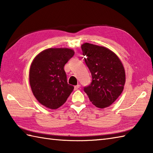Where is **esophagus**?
<instances>
[{"mask_svg":"<svg viewBox=\"0 0 153 153\" xmlns=\"http://www.w3.org/2000/svg\"><path fill=\"white\" fill-rule=\"evenodd\" d=\"M80 85H79V84H78V85H76V86H75L74 87V90H77V89H78L79 88V87H80Z\"/></svg>","mask_w":153,"mask_h":153,"instance_id":"34e87169","label":"esophagus"}]
</instances>
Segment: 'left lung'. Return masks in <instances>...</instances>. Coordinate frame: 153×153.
Returning <instances> with one entry per match:
<instances>
[{
    "label": "left lung",
    "mask_w": 153,
    "mask_h": 153,
    "mask_svg": "<svg viewBox=\"0 0 153 153\" xmlns=\"http://www.w3.org/2000/svg\"><path fill=\"white\" fill-rule=\"evenodd\" d=\"M82 50L92 76V82L84 87V91L95 106L108 107L123 90L126 74L122 62L105 47L85 43L82 45Z\"/></svg>",
    "instance_id": "obj_1"
}]
</instances>
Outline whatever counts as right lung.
Instances as JSON below:
<instances>
[{
	"mask_svg": "<svg viewBox=\"0 0 153 153\" xmlns=\"http://www.w3.org/2000/svg\"><path fill=\"white\" fill-rule=\"evenodd\" d=\"M74 55L72 49L51 48L37 54L31 64L30 83L35 98L50 109L59 108L73 91L64 67Z\"/></svg>",
	"mask_w": 153,
	"mask_h": 153,
	"instance_id": "right-lung-1",
	"label": "right lung"
}]
</instances>
